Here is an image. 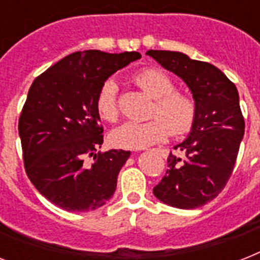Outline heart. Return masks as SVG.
Segmentation results:
<instances>
[{"instance_id": "heart-1", "label": "heart", "mask_w": 260, "mask_h": 260, "mask_svg": "<svg viewBox=\"0 0 260 260\" xmlns=\"http://www.w3.org/2000/svg\"><path fill=\"white\" fill-rule=\"evenodd\" d=\"M135 82L144 90L154 105L152 118L146 121H125L110 132V142L126 150H142L165 140L170 132L174 136L186 134L196 120V102L189 94L177 91L173 79L156 69H144L136 73ZM95 109L100 117L113 122L118 117L117 83L106 79L95 97Z\"/></svg>"}]
</instances>
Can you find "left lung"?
Masks as SVG:
<instances>
[{
    "mask_svg": "<svg viewBox=\"0 0 260 260\" xmlns=\"http://www.w3.org/2000/svg\"><path fill=\"white\" fill-rule=\"evenodd\" d=\"M147 55L186 83L197 109L187 138L174 147L185 158L170 152L154 196L174 208L196 209L217 197L234 170L244 136L238 89L216 66L178 51Z\"/></svg>",
    "mask_w": 260,
    "mask_h": 260,
    "instance_id": "obj_1",
    "label": "left lung"
}]
</instances>
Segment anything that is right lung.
Masks as SVG:
<instances>
[{
    "mask_svg": "<svg viewBox=\"0 0 260 260\" xmlns=\"http://www.w3.org/2000/svg\"><path fill=\"white\" fill-rule=\"evenodd\" d=\"M142 58L86 50L35 79L18 120L25 171L39 193L69 212H90L112 198L131 151L95 152L104 142L95 97L101 85ZM87 154L93 162L87 164Z\"/></svg>",
    "mask_w": 260,
    "mask_h": 260,
    "instance_id": "add662e5",
    "label": "right lung"
}]
</instances>
